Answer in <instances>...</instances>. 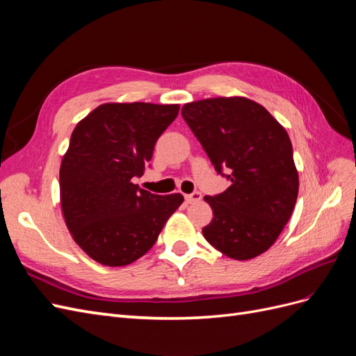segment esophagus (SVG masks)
Here are the masks:
<instances>
[{
    "label": "esophagus",
    "instance_id": "1",
    "mask_svg": "<svg viewBox=\"0 0 356 356\" xmlns=\"http://www.w3.org/2000/svg\"><path fill=\"white\" fill-rule=\"evenodd\" d=\"M202 199V195L199 191H193L191 195H186V200H187V203H196V202H199Z\"/></svg>",
    "mask_w": 356,
    "mask_h": 356
}]
</instances>
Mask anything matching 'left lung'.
<instances>
[{"mask_svg": "<svg viewBox=\"0 0 356 356\" xmlns=\"http://www.w3.org/2000/svg\"><path fill=\"white\" fill-rule=\"evenodd\" d=\"M211 163L232 186L207 196L213 212L203 236L234 260L270 248L294 211L298 174L285 129L246 98H213L181 110Z\"/></svg>", "mask_w": 356, "mask_h": 356, "instance_id": "1", "label": "left lung"}]
</instances>
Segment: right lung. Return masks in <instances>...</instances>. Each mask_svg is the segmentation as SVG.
Instances as JSON below:
<instances>
[{
	"instance_id": "add662e5",
	"label": "right lung",
	"mask_w": 356,
	"mask_h": 356,
	"mask_svg": "<svg viewBox=\"0 0 356 356\" xmlns=\"http://www.w3.org/2000/svg\"><path fill=\"white\" fill-rule=\"evenodd\" d=\"M179 105L104 104L75 126L59 182L74 241L95 261L127 266L156 243L184 197L139 188L160 135Z\"/></svg>"
}]
</instances>
